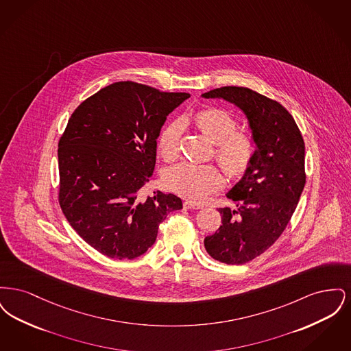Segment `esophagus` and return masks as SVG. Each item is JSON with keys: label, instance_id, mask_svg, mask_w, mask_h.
<instances>
[{"label": "esophagus", "instance_id": "1", "mask_svg": "<svg viewBox=\"0 0 351 351\" xmlns=\"http://www.w3.org/2000/svg\"><path fill=\"white\" fill-rule=\"evenodd\" d=\"M184 208L185 209H201L202 205L200 204H195L192 201H184Z\"/></svg>", "mask_w": 351, "mask_h": 351}]
</instances>
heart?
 <instances>
[{
    "label": "heart",
    "instance_id": "1",
    "mask_svg": "<svg viewBox=\"0 0 351 351\" xmlns=\"http://www.w3.org/2000/svg\"><path fill=\"white\" fill-rule=\"evenodd\" d=\"M197 129L216 143L215 155L218 163L230 176H241L250 167L255 143L250 135L238 133L235 118L223 109L208 108L193 116ZM184 125L180 119L171 121L162 129L158 138L160 155L166 160H175L180 154V139ZM163 182L169 191L192 201H202L219 189L222 175L216 166L179 163L166 169Z\"/></svg>",
    "mask_w": 351,
    "mask_h": 351
}]
</instances>
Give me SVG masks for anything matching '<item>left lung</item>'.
Returning <instances> with one entry per match:
<instances>
[{
    "instance_id": "left-lung-1",
    "label": "left lung",
    "mask_w": 351,
    "mask_h": 351,
    "mask_svg": "<svg viewBox=\"0 0 351 351\" xmlns=\"http://www.w3.org/2000/svg\"><path fill=\"white\" fill-rule=\"evenodd\" d=\"M201 96L237 106L255 143L250 167L226 193L235 208H219L222 225L204 239L213 259L243 265L272 246L292 217L305 185V145L295 119L278 101L243 86Z\"/></svg>"
}]
</instances>
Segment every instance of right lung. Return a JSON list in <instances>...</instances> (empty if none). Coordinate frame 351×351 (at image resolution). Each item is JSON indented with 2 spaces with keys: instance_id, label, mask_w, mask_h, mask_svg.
<instances>
[{
  "instance_id": "obj_1",
  "label": "right lung",
  "mask_w": 351,
  "mask_h": 351,
  "mask_svg": "<svg viewBox=\"0 0 351 351\" xmlns=\"http://www.w3.org/2000/svg\"><path fill=\"white\" fill-rule=\"evenodd\" d=\"M189 93L110 84L83 101L59 141V202L84 241L113 259H134L155 243L159 223L183 208L172 193L139 197L150 182L156 139Z\"/></svg>"
}]
</instances>
